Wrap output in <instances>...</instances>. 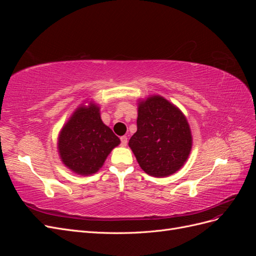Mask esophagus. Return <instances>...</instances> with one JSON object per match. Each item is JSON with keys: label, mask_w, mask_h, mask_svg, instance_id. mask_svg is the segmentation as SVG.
<instances>
[{"label": "esophagus", "mask_w": 256, "mask_h": 256, "mask_svg": "<svg viewBox=\"0 0 256 256\" xmlns=\"http://www.w3.org/2000/svg\"><path fill=\"white\" fill-rule=\"evenodd\" d=\"M120 142H122V146H126V145H127V143H128L127 136H120Z\"/></svg>", "instance_id": "obj_1"}]
</instances>
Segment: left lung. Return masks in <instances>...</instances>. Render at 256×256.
I'll list each match as a JSON object with an SVG mask.
<instances>
[{
  "label": "left lung",
  "instance_id": "1",
  "mask_svg": "<svg viewBox=\"0 0 256 256\" xmlns=\"http://www.w3.org/2000/svg\"><path fill=\"white\" fill-rule=\"evenodd\" d=\"M136 126L128 145L143 171L154 177L180 171L192 148L191 129L180 108L160 95L138 99Z\"/></svg>",
  "mask_w": 256,
  "mask_h": 256
}]
</instances>
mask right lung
<instances>
[{
  "instance_id": "1",
  "label": "right lung",
  "mask_w": 256,
  "mask_h": 256,
  "mask_svg": "<svg viewBox=\"0 0 256 256\" xmlns=\"http://www.w3.org/2000/svg\"><path fill=\"white\" fill-rule=\"evenodd\" d=\"M120 144L100 116L95 102L80 104L64 124L58 138V152L72 172L88 176L97 173L113 148Z\"/></svg>"
}]
</instances>
